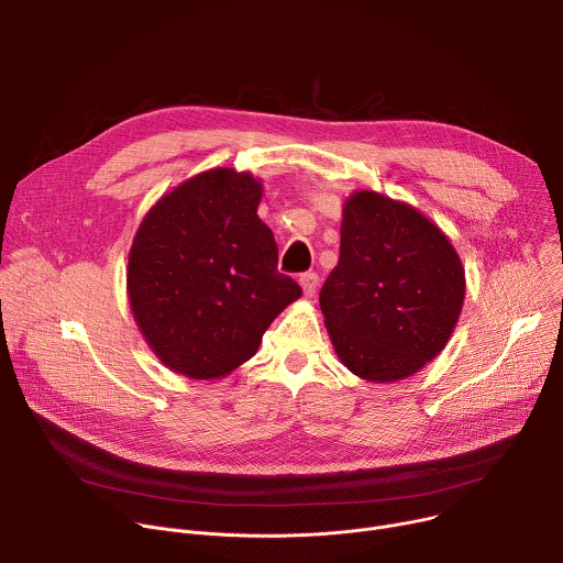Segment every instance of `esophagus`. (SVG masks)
<instances>
[{
  "label": "esophagus",
  "instance_id": "esophagus-1",
  "mask_svg": "<svg viewBox=\"0 0 563 563\" xmlns=\"http://www.w3.org/2000/svg\"><path fill=\"white\" fill-rule=\"evenodd\" d=\"M300 287H302L305 296H307V298H311V296L316 294V289H318V276H316L313 272L302 274V276H300Z\"/></svg>",
  "mask_w": 563,
  "mask_h": 563
}]
</instances>
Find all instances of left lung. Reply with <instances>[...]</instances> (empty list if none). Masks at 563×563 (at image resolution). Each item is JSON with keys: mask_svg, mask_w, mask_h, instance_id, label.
<instances>
[{"mask_svg": "<svg viewBox=\"0 0 563 563\" xmlns=\"http://www.w3.org/2000/svg\"><path fill=\"white\" fill-rule=\"evenodd\" d=\"M465 296L448 235L415 207L356 191L320 309L343 365L372 383L417 374L445 347Z\"/></svg>", "mask_w": 563, "mask_h": 563, "instance_id": "8db88e82", "label": "left lung"}]
</instances>
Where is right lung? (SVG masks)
<instances>
[{
    "label": "right lung",
    "mask_w": 563,
    "mask_h": 563,
    "mask_svg": "<svg viewBox=\"0 0 563 563\" xmlns=\"http://www.w3.org/2000/svg\"><path fill=\"white\" fill-rule=\"evenodd\" d=\"M263 185L211 169L159 198L129 252L135 323L169 369L198 380L250 361L300 285L280 274L272 229L258 218Z\"/></svg>",
    "instance_id": "1"
}]
</instances>
